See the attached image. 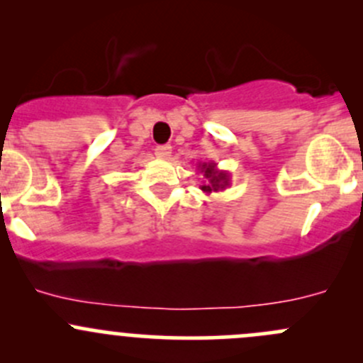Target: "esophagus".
Masks as SVG:
<instances>
[{
	"label": "esophagus",
	"mask_w": 363,
	"mask_h": 363,
	"mask_svg": "<svg viewBox=\"0 0 363 363\" xmlns=\"http://www.w3.org/2000/svg\"><path fill=\"white\" fill-rule=\"evenodd\" d=\"M156 156L160 160H168L172 156V145H158L156 147Z\"/></svg>",
	"instance_id": "obj_1"
}]
</instances>
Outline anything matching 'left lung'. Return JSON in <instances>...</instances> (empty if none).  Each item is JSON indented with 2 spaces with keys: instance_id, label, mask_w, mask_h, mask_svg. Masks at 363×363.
Segmentation results:
<instances>
[{
  "instance_id": "obj_1",
  "label": "left lung",
  "mask_w": 363,
  "mask_h": 363,
  "mask_svg": "<svg viewBox=\"0 0 363 363\" xmlns=\"http://www.w3.org/2000/svg\"><path fill=\"white\" fill-rule=\"evenodd\" d=\"M199 170L205 179L200 189L207 195L223 191L230 186V174L226 170H219L216 163H199Z\"/></svg>"
}]
</instances>
